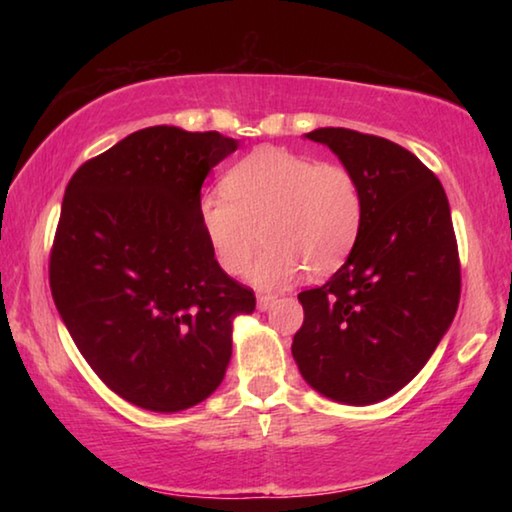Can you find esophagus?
Instances as JSON below:
<instances>
[{
  "label": "esophagus",
  "instance_id": "esophagus-1",
  "mask_svg": "<svg viewBox=\"0 0 512 512\" xmlns=\"http://www.w3.org/2000/svg\"><path fill=\"white\" fill-rule=\"evenodd\" d=\"M275 302V293H259L257 296V307L259 309H268Z\"/></svg>",
  "mask_w": 512,
  "mask_h": 512
}]
</instances>
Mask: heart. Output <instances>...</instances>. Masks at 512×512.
I'll list each match as a JSON object with an SVG mask.
<instances>
[{"label":"heart","instance_id":"obj_1","mask_svg":"<svg viewBox=\"0 0 512 512\" xmlns=\"http://www.w3.org/2000/svg\"><path fill=\"white\" fill-rule=\"evenodd\" d=\"M221 187L203 196L198 212L230 275L246 273L262 246L259 230L268 248L253 277L264 287L289 282L300 268L311 277L334 273L359 239L363 189L343 162L259 146L228 169Z\"/></svg>","mask_w":512,"mask_h":512}]
</instances>
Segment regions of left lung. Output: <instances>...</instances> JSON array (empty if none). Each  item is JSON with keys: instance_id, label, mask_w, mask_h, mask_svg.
Here are the masks:
<instances>
[{"instance_id": "obj_1", "label": "left lung", "mask_w": 512, "mask_h": 512, "mask_svg": "<svg viewBox=\"0 0 512 512\" xmlns=\"http://www.w3.org/2000/svg\"><path fill=\"white\" fill-rule=\"evenodd\" d=\"M357 173L363 223L350 257L305 309L293 359L311 388L343 404H375L418 375L452 325L461 259L447 194L404 146L352 128H318Z\"/></svg>"}]
</instances>
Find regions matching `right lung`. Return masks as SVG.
Segmentation results:
<instances>
[{"mask_svg":"<svg viewBox=\"0 0 512 512\" xmlns=\"http://www.w3.org/2000/svg\"><path fill=\"white\" fill-rule=\"evenodd\" d=\"M216 131L142 128L67 183L49 287L76 348L110 391L149 411L203 402L223 381L232 318L255 293L223 271L201 187L237 149Z\"/></svg>","mask_w":512,"mask_h":512,"instance_id":"add662e5","label":"right lung"}]
</instances>
